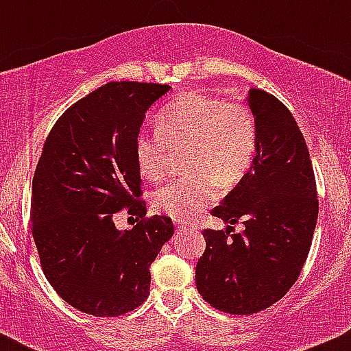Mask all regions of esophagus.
<instances>
[{
  "label": "esophagus",
  "mask_w": 351,
  "mask_h": 351,
  "mask_svg": "<svg viewBox=\"0 0 351 351\" xmlns=\"http://www.w3.org/2000/svg\"><path fill=\"white\" fill-rule=\"evenodd\" d=\"M176 229H178V231H185V229H189V226H186L185 222H176Z\"/></svg>",
  "instance_id": "34e87169"
}]
</instances>
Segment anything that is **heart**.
<instances>
[{"mask_svg":"<svg viewBox=\"0 0 351 351\" xmlns=\"http://www.w3.org/2000/svg\"><path fill=\"white\" fill-rule=\"evenodd\" d=\"M156 132L141 130L134 154L141 175L159 182L169 173L173 151L185 147L189 171L156 190L153 205L176 221L200 214L219 195L221 183L232 186L246 175L256 153V123L244 101L186 91L161 108Z\"/></svg>","mask_w":351,"mask_h":351,"instance_id":"b5f03b06","label":"heart"}]
</instances>
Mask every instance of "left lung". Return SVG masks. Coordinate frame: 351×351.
I'll return each mask as SVG.
<instances>
[{
	"mask_svg": "<svg viewBox=\"0 0 351 351\" xmlns=\"http://www.w3.org/2000/svg\"><path fill=\"white\" fill-rule=\"evenodd\" d=\"M256 156L241 182L212 208L226 231L204 229L195 268L205 302L228 314L260 313L297 282L313 243L319 210L306 139L290 110L274 95L250 90ZM245 231L230 234L232 223Z\"/></svg>",
	"mask_w": 351,
	"mask_h": 351,
	"instance_id": "obj_1",
	"label": "left lung"
}]
</instances>
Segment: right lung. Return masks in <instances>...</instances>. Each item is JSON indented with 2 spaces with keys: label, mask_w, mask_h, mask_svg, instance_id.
Here are the masks:
<instances>
[{
  "label": "right lung",
  "mask_w": 351,
  "mask_h": 351,
  "mask_svg": "<svg viewBox=\"0 0 351 351\" xmlns=\"http://www.w3.org/2000/svg\"><path fill=\"white\" fill-rule=\"evenodd\" d=\"M169 84L112 81L77 100L49 132L32 182L30 221L49 284L97 317L130 313L149 295L151 263L175 232L146 215L134 141L146 110ZM136 217L130 232L112 219Z\"/></svg>",
  "instance_id": "1"
}]
</instances>
